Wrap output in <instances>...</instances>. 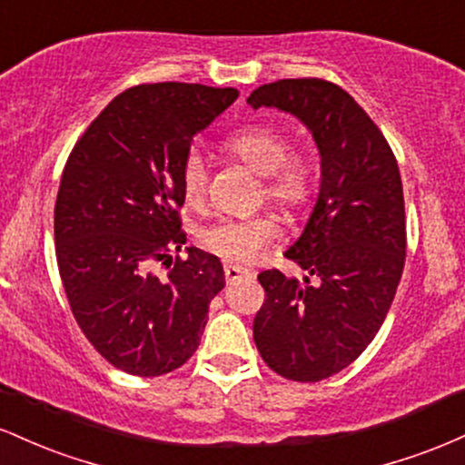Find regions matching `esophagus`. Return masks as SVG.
I'll return each mask as SVG.
<instances>
[{"label": "esophagus", "mask_w": 465, "mask_h": 465, "mask_svg": "<svg viewBox=\"0 0 465 465\" xmlns=\"http://www.w3.org/2000/svg\"><path fill=\"white\" fill-rule=\"evenodd\" d=\"M225 277L229 284H233V282L244 280V277H253V271L244 269V266H238V264H225Z\"/></svg>", "instance_id": "34e87169"}]
</instances>
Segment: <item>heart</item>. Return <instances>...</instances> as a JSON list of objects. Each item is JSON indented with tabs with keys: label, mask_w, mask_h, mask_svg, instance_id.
<instances>
[{
	"label": "heart",
	"mask_w": 465,
	"mask_h": 465,
	"mask_svg": "<svg viewBox=\"0 0 465 465\" xmlns=\"http://www.w3.org/2000/svg\"><path fill=\"white\" fill-rule=\"evenodd\" d=\"M227 151L264 177V196L284 210H302L312 196V163L303 154H288L284 131L266 124H251L233 133ZM181 190L190 205H199L207 192V168L199 153H190L181 165ZM273 218H218L203 227L201 242L227 262H251L275 236Z\"/></svg>",
	"instance_id": "heart-1"
}]
</instances>
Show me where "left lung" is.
I'll return each mask as SVG.
<instances>
[{
	"instance_id": "1",
	"label": "left lung",
	"mask_w": 465,
	"mask_h": 465,
	"mask_svg": "<svg viewBox=\"0 0 465 465\" xmlns=\"http://www.w3.org/2000/svg\"><path fill=\"white\" fill-rule=\"evenodd\" d=\"M247 103L295 115L322 157L317 201L284 251L306 275L262 271L266 300L253 319L266 365L288 381L317 382L359 359L396 297L407 253L398 162L371 117L328 80H277Z\"/></svg>"
}]
</instances>
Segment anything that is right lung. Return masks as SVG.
<instances>
[{
    "label": "right lung",
    "instance_id": "1",
    "mask_svg": "<svg viewBox=\"0 0 465 465\" xmlns=\"http://www.w3.org/2000/svg\"><path fill=\"white\" fill-rule=\"evenodd\" d=\"M233 87L154 83L115 95L69 154L54 207L56 260L89 343L117 370L162 376L194 354L225 288L216 255L181 251V165ZM169 262V273L152 264Z\"/></svg>",
    "mask_w": 465,
    "mask_h": 465
}]
</instances>
